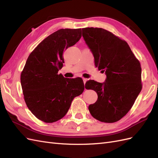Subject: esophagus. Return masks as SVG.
Returning <instances> with one entry per match:
<instances>
[{
  "mask_svg": "<svg viewBox=\"0 0 158 158\" xmlns=\"http://www.w3.org/2000/svg\"><path fill=\"white\" fill-rule=\"evenodd\" d=\"M82 80H83V82H84V84H85V82H86V81H87V78H82Z\"/></svg>",
  "mask_w": 158,
  "mask_h": 158,
  "instance_id": "34e87169",
  "label": "esophagus"
}]
</instances>
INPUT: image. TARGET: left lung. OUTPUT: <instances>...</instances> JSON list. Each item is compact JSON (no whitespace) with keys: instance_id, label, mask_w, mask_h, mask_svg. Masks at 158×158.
<instances>
[{"instance_id":"left-lung-1","label":"left lung","mask_w":158,"mask_h":158,"mask_svg":"<svg viewBox=\"0 0 158 158\" xmlns=\"http://www.w3.org/2000/svg\"><path fill=\"white\" fill-rule=\"evenodd\" d=\"M82 36L94 56L95 67L106 72L104 83L92 80L85 84L98 94L88 107L97 120L112 123L130 111L142 88L140 61L127 43L103 28H82Z\"/></svg>"}]
</instances>
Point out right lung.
Returning <instances> with one entry per match:
<instances>
[{
  "instance_id": "obj_1",
  "label": "right lung",
  "mask_w": 158,
  "mask_h": 158,
  "mask_svg": "<svg viewBox=\"0 0 158 158\" xmlns=\"http://www.w3.org/2000/svg\"><path fill=\"white\" fill-rule=\"evenodd\" d=\"M81 37V28L60 29L43 40L26 60L20 76L23 98L28 109L43 122L60 120L67 113L74 98L83 92L82 78L58 74L63 66V51Z\"/></svg>"
}]
</instances>
